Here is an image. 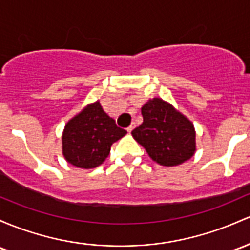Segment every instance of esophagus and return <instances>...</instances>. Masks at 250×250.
Listing matches in <instances>:
<instances>
[{
  "label": "esophagus",
  "mask_w": 250,
  "mask_h": 250,
  "mask_svg": "<svg viewBox=\"0 0 250 250\" xmlns=\"http://www.w3.org/2000/svg\"><path fill=\"white\" fill-rule=\"evenodd\" d=\"M134 127H135V125H134V123H131V125H129V127L127 128V130H128V133H131V130L134 129Z\"/></svg>",
  "instance_id": "obj_1"
}]
</instances>
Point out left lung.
<instances>
[{"label":"left lung","mask_w":250,"mask_h":250,"mask_svg":"<svg viewBox=\"0 0 250 250\" xmlns=\"http://www.w3.org/2000/svg\"><path fill=\"white\" fill-rule=\"evenodd\" d=\"M144 122L131 131L133 138L159 165H182L196 153L193 123L161 98L148 100L142 105Z\"/></svg>","instance_id":"left-lung-1"}]
</instances>
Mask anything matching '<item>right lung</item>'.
<instances>
[{"mask_svg": "<svg viewBox=\"0 0 250 250\" xmlns=\"http://www.w3.org/2000/svg\"><path fill=\"white\" fill-rule=\"evenodd\" d=\"M127 134L119 128L100 101L87 104L65 125L62 135L65 160L78 168L100 166L108 158L111 145Z\"/></svg>", "mask_w": 250, "mask_h": 250, "instance_id": "right-lung-1", "label": "right lung"}]
</instances>
